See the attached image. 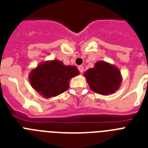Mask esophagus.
<instances>
[{"label": "esophagus", "instance_id": "1", "mask_svg": "<svg viewBox=\"0 0 148 148\" xmlns=\"http://www.w3.org/2000/svg\"><path fill=\"white\" fill-rule=\"evenodd\" d=\"M78 70H79V71H80V73H83V72H84V67H83L82 65L78 66Z\"/></svg>", "mask_w": 148, "mask_h": 148}]
</instances>
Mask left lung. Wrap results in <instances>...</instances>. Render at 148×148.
Here are the masks:
<instances>
[{"mask_svg": "<svg viewBox=\"0 0 148 148\" xmlns=\"http://www.w3.org/2000/svg\"><path fill=\"white\" fill-rule=\"evenodd\" d=\"M91 90L102 95H109L116 92L122 83L119 69L107 62L100 61L84 73Z\"/></svg>", "mask_w": 148, "mask_h": 148, "instance_id": "1", "label": "left lung"}]
</instances>
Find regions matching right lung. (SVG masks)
Wrapping results in <instances>:
<instances>
[{
	"instance_id": "1",
	"label": "right lung",
	"mask_w": 148,
	"mask_h": 148,
	"mask_svg": "<svg viewBox=\"0 0 148 148\" xmlns=\"http://www.w3.org/2000/svg\"><path fill=\"white\" fill-rule=\"evenodd\" d=\"M78 74L75 66L64 65L62 62L53 60L39 64L29 77L32 88L45 98H51L65 92L69 80Z\"/></svg>"
}]
</instances>
